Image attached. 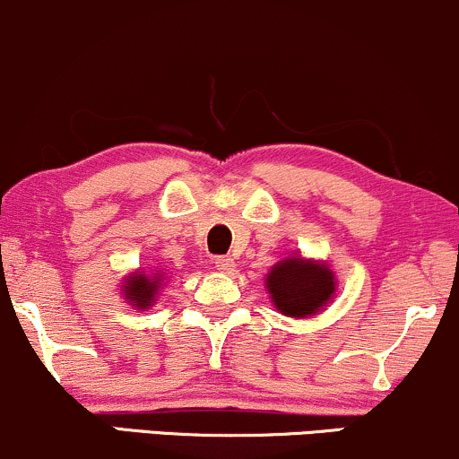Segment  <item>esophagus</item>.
<instances>
[{
    "mask_svg": "<svg viewBox=\"0 0 459 459\" xmlns=\"http://www.w3.org/2000/svg\"><path fill=\"white\" fill-rule=\"evenodd\" d=\"M215 267H218L220 272L230 273L235 270V261L230 259V256H218V259H215Z\"/></svg>",
    "mask_w": 459,
    "mask_h": 459,
    "instance_id": "esophagus-1",
    "label": "esophagus"
}]
</instances>
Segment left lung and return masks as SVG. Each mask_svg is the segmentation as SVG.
<instances>
[{
    "instance_id": "1",
    "label": "left lung",
    "mask_w": 459,
    "mask_h": 459,
    "mask_svg": "<svg viewBox=\"0 0 459 459\" xmlns=\"http://www.w3.org/2000/svg\"><path fill=\"white\" fill-rule=\"evenodd\" d=\"M265 289L278 313L284 317L307 319L324 313L334 299L339 282L328 261L307 259L293 252L267 272Z\"/></svg>"
}]
</instances>
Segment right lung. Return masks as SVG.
<instances>
[{"mask_svg": "<svg viewBox=\"0 0 459 459\" xmlns=\"http://www.w3.org/2000/svg\"><path fill=\"white\" fill-rule=\"evenodd\" d=\"M163 284H166V272L155 267V270H135L129 272L120 282V298L125 304L135 310H149L160 298Z\"/></svg>", "mask_w": 459, "mask_h": 459, "instance_id": "obj_1", "label": "right lung"}]
</instances>
